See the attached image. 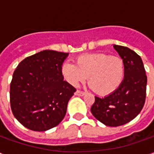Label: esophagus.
I'll return each mask as SVG.
<instances>
[{"label": "esophagus", "mask_w": 154, "mask_h": 154, "mask_svg": "<svg viewBox=\"0 0 154 154\" xmlns=\"http://www.w3.org/2000/svg\"><path fill=\"white\" fill-rule=\"evenodd\" d=\"M75 94H76L77 96H79V97H82V96H84V95H85V92H83V91H82L77 90V91L75 92Z\"/></svg>", "instance_id": "34e87169"}]
</instances>
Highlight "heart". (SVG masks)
<instances>
[{
  "label": "heart",
  "instance_id": "1",
  "mask_svg": "<svg viewBox=\"0 0 154 154\" xmlns=\"http://www.w3.org/2000/svg\"><path fill=\"white\" fill-rule=\"evenodd\" d=\"M76 65L65 62L61 72L69 84L77 87L87 80L98 95L106 96L116 91L122 84L125 65L122 58L102 53L84 54L76 59Z\"/></svg>",
  "mask_w": 154,
  "mask_h": 154
}]
</instances>
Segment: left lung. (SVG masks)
Wrapping results in <instances>:
<instances>
[{
  "mask_svg": "<svg viewBox=\"0 0 154 154\" xmlns=\"http://www.w3.org/2000/svg\"><path fill=\"white\" fill-rule=\"evenodd\" d=\"M125 65V78L120 87L106 97H95L91 108L94 117L107 126L117 127L129 123L142 110L146 98L147 76L143 63L130 48L114 44Z\"/></svg>",
  "mask_w": 154,
  "mask_h": 154,
  "instance_id": "left-lung-1",
  "label": "left lung"
}]
</instances>
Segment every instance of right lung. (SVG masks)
I'll return each mask as SVG.
<instances>
[{
  "instance_id": "right-lung-1",
  "label": "right lung",
  "mask_w": 154,
  "mask_h": 154,
  "mask_svg": "<svg viewBox=\"0 0 154 154\" xmlns=\"http://www.w3.org/2000/svg\"><path fill=\"white\" fill-rule=\"evenodd\" d=\"M68 54L44 50L21 61L13 73L12 113L22 125L46 131L63 119L76 89L63 80L61 67Z\"/></svg>"
}]
</instances>
